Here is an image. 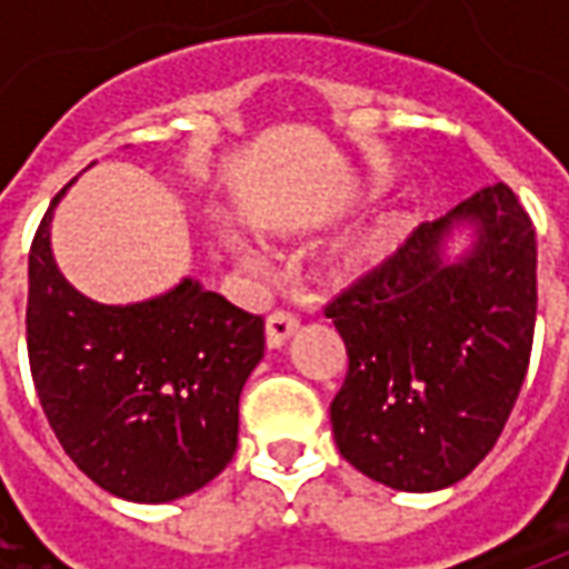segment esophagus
<instances>
[{"instance_id": "obj_1", "label": "esophagus", "mask_w": 569, "mask_h": 569, "mask_svg": "<svg viewBox=\"0 0 569 569\" xmlns=\"http://www.w3.org/2000/svg\"><path fill=\"white\" fill-rule=\"evenodd\" d=\"M298 332V320L289 313V310H273L268 322H264V338H268V347H283L292 335Z\"/></svg>"}]
</instances>
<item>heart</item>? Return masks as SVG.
<instances>
[{
	"mask_svg": "<svg viewBox=\"0 0 569 569\" xmlns=\"http://www.w3.org/2000/svg\"><path fill=\"white\" fill-rule=\"evenodd\" d=\"M411 228H415V212L408 207L399 203L383 210L362 234L353 237L329 259V277L335 283H359L366 277H375L406 247Z\"/></svg>",
	"mask_w": 569,
	"mask_h": 569,
	"instance_id": "1",
	"label": "heart"
}]
</instances>
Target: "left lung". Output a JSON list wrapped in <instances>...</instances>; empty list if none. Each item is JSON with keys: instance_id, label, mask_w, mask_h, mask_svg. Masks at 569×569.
Masks as SVG:
<instances>
[{"instance_id": "obj_1", "label": "left lung", "mask_w": 569, "mask_h": 569, "mask_svg": "<svg viewBox=\"0 0 569 569\" xmlns=\"http://www.w3.org/2000/svg\"><path fill=\"white\" fill-rule=\"evenodd\" d=\"M477 228L457 262L453 223ZM347 347L332 399L338 451L396 490H441L500 439L537 326V231L509 186H488L423 222L396 259L326 308Z\"/></svg>"}]
</instances>
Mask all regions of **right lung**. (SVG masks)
<instances>
[{
    "instance_id": "add662e5",
    "label": "right lung",
    "mask_w": 569,
    "mask_h": 569,
    "mask_svg": "<svg viewBox=\"0 0 569 569\" xmlns=\"http://www.w3.org/2000/svg\"><path fill=\"white\" fill-rule=\"evenodd\" d=\"M67 188L30 249L36 393L69 460L100 488L133 502L179 500L234 457L240 390L264 353V320L191 277L124 308L76 292L51 252Z\"/></svg>"
}]
</instances>
